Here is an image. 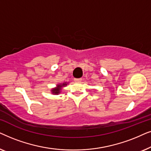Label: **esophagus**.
<instances>
[{"label":"esophagus","instance_id":"esophagus-1","mask_svg":"<svg viewBox=\"0 0 151 151\" xmlns=\"http://www.w3.org/2000/svg\"><path fill=\"white\" fill-rule=\"evenodd\" d=\"M74 81H75L76 83H80V82L82 81V79L81 78H76V79H74Z\"/></svg>","mask_w":151,"mask_h":151}]
</instances>
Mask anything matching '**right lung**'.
I'll use <instances>...</instances> for the list:
<instances>
[{"label": "right lung", "instance_id": "obj_1", "mask_svg": "<svg viewBox=\"0 0 151 151\" xmlns=\"http://www.w3.org/2000/svg\"><path fill=\"white\" fill-rule=\"evenodd\" d=\"M68 84H69V82H63V83L58 84L55 87L51 88V93L53 95L60 94V93H61L62 89H63L64 87H65V86H67Z\"/></svg>", "mask_w": 151, "mask_h": 151}]
</instances>
